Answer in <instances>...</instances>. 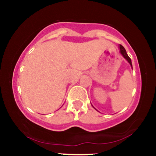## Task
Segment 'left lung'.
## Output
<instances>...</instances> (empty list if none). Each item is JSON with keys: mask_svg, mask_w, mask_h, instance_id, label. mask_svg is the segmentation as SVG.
I'll return each instance as SVG.
<instances>
[{"mask_svg": "<svg viewBox=\"0 0 156 156\" xmlns=\"http://www.w3.org/2000/svg\"><path fill=\"white\" fill-rule=\"evenodd\" d=\"M119 49H120V53H121V54L123 55V57H124L125 59H126L127 61H128V62H129L130 64V66H131V67H132L131 59H130V57L128 56V54H127L126 51H125V49L124 48V47H123L122 45H121V44H120V45H119Z\"/></svg>", "mask_w": 156, "mask_h": 156, "instance_id": "1", "label": "left lung"}]
</instances>
